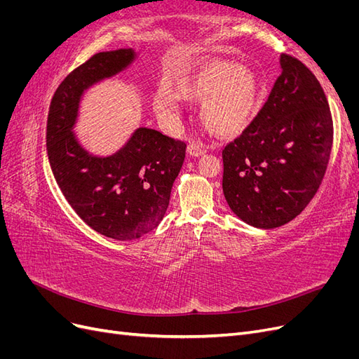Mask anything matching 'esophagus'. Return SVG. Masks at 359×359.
<instances>
[{"mask_svg": "<svg viewBox=\"0 0 359 359\" xmlns=\"http://www.w3.org/2000/svg\"><path fill=\"white\" fill-rule=\"evenodd\" d=\"M203 153H205V149L201 145H198L196 142H191L187 145V154L190 157H201Z\"/></svg>", "mask_w": 359, "mask_h": 359, "instance_id": "obj_1", "label": "esophagus"}]
</instances>
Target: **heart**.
I'll list each match as a JSON object with an SVG mask.
<instances>
[{"mask_svg":"<svg viewBox=\"0 0 359 359\" xmlns=\"http://www.w3.org/2000/svg\"><path fill=\"white\" fill-rule=\"evenodd\" d=\"M262 85L252 70L233 62H206L184 74L175 93L161 85L153 94V107L160 121L173 127L182 116L181 100L202 102L199 119L215 136H235L252 123L260 104Z\"/></svg>","mask_w":359,"mask_h":359,"instance_id":"1","label":"heart"}]
</instances>
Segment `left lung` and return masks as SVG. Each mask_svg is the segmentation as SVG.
I'll return each mask as SVG.
<instances>
[{"mask_svg": "<svg viewBox=\"0 0 359 359\" xmlns=\"http://www.w3.org/2000/svg\"><path fill=\"white\" fill-rule=\"evenodd\" d=\"M262 109L222 154L226 202L259 229L301 214L320 186L332 147L330 106L316 76L286 53Z\"/></svg>", "mask_w": 359, "mask_h": 359, "instance_id": "obj_1", "label": "left lung"}]
</instances>
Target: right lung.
I'll return each instance as SVG.
<instances>
[{
  "label": "right lung",
  "instance_id": "add662e5",
  "mask_svg": "<svg viewBox=\"0 0 359 359\" xmlns=\"http://www.w3.org/2000/svg\"><path fill=\"white\" fill-rule=\"evenodd\" d=\"M136 57L132 48L99 52L74 69L52 97L46 127L49 165L64 198L91 229L118 241L158 226L186 157V144L153 128H136L106 157L85 149L73 132L83 93L124 72Z\"/></svg>",
  "mask_w": 359,
  "mask_h": 359
}]
</instances>
